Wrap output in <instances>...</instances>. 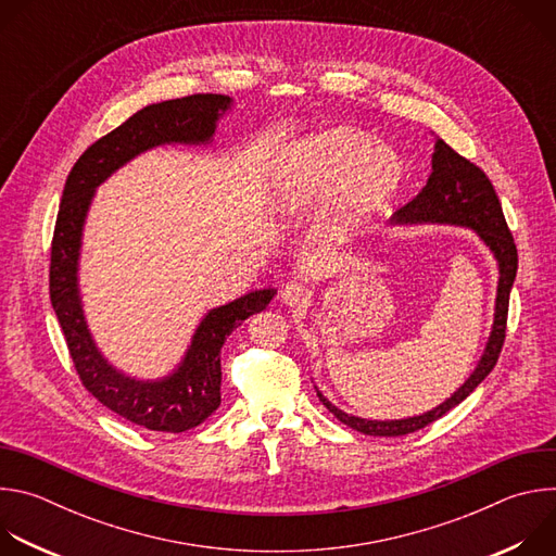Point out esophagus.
<instances>
[{"mask_svg":"<svg viewBox=\"0 0 556 556\" xmlns=\"http://www.w3.org/2000/svg\"><path fill=\"white\" fill-rule=\"evenodd\" d=\"M309 299V290L303 286V283H288L283 290H281V301L288 305V307H299V305H305Z\"/></svg>","mask_w":556,"mask_h":556,"instance_id":"esophagus-1","label":"esophagus"}]
</instances>
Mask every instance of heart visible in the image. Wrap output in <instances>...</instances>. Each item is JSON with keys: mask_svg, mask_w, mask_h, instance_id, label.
<instances>
[{"mask_svg": "<svg viewBox=\"0 0 556 556\" xmlns=\"http://www.w3.org/2000/svg\"><path fill=\"white\" fill-rule=\"evenodd\" d=\"M405 165L391 147L352 127H328L288 142L270 163L268 206L288 217L319 208L316 237L345 247L401 189Z\"/></svg>", "mask_w": 556, "mask_h": 556, "instance_id": "b5f03b06", "label": "heart"}]
</instances>
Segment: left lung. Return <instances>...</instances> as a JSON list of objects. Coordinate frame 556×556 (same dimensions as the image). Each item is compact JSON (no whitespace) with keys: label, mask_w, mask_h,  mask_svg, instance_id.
Instances as JSON below:
<instances>
[{"label":"left lung","mask_w":556,"mask_h":556,"mask_svg":"<svg viewBox=\"0 0 556 556\" xmlns=\"http://www.w3.org/2000/svg\"><path fill=\"white\" fill-rule=\"evenodd\" d=\"M391 226H407V224H448L462 226L472 230L480 237L482 244L493 253L500 270L497 279V296H495V314L489 341L484 352L470 371V376L459 384L444 403L438 407L401 420H369L345 414L337 405H332L326 395L316 389L319 401L348 427L365 433V435H384V438H399L425 429L427 425L442 418L446 412L457 407L466 395L472 393L495 367L504 337H506V314H508V299L517 275V249L513 242V235L506 226L500 198L486 178V174L468 163L457 151H453L440 136H435V147L431 155V176L422 191L405 204L401 211H395L389 219Z\"/></svg>","instance_id":"left-lung-1"}]
</instances>
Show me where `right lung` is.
I'll return each mask as SVG.
<instances>
[{"label": "right lung", "instance_id": "right-lung-1", "mask_svg": "<svg viewBox=\"0 0 556 556\" xmlns=\"http://www.w3.org/2000/svg\"><path fill=\"white\" fill-rule=\"evenodd\" d=\"M230 105L232 99L224 94H193L147 105L88 147L63 187L50 255L54 314L86 389L108 409L149 431H189L219 407V352L237 326L268 307L277 290H253L211 307L198 324L182 361L167 376L151 380L129 376L105 358L86 319L78 286L86 219L97 189L140 153L165 144H213L217 123Z\"/></svg>", "mask_w": 556, "mask_h": 556}]
</instances>
